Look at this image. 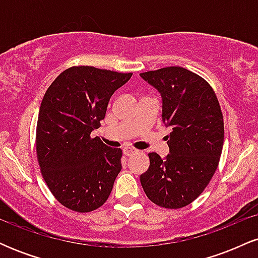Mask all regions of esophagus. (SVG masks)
Masks as SVG:
<instances>
[{"instance_id": "34e87169", "label": "esophagus", "mask_w": 258, "mask_h": 258, "mask_svg": "<svg viewBox=\"0 0 258 258\" xmlns=\"http://www.w3.org/2000/svg\"><path fill=\"white\" fill-rule=\"evenodd\" d=\"M136 152H137V150L133 149V148H125V149H123V154H125L126 156H131L132 154H135Z\"/></svg>"}]
</instances>
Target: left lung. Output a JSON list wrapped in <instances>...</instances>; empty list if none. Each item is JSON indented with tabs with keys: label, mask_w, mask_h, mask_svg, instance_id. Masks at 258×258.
<instances>
[{
	"label": "left lung",
	"mask_w": 258,
	"mask_h": 258,
	"mask_svg": "<svg viewBox=\"0 0 258 258\" xmlns=\"http://www.w3.org/2000/svg\"><path fill=\"white\" fill-rule=\"evenodd\" d=\"M141 76L162 97V120L170 154L149 153L141 174L148 199L165 209H182L203 193L218 167L224 141L220 102L205 79L182 67H166Z\"/></svg>",
	"instance_id": "1"
}]
</instances>
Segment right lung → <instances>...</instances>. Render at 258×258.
<instances>
[{"label":"right lung","instance_id":"obj_1","mask_svg":"<svg viewBox=\"0 0 258 258\" xmlns=\"http://www.w3.org/2000/svg\"><path fill=\"white\" fill-rule=\"evenodd\" d=\"M88 65L64 70L44 93L36 126V155L53 197L80 214L97 210L108 200L120 173L122 150L98 137L114 92L131 79Z\"/></svg>","mask_w":258,"mask_h":258}]
</instances>
